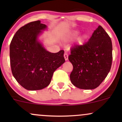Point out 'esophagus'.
Returning <instances> with one entry per match:
<instances>
[{
	"mask_svg": "<svg viewBox=\"0 0 122 122\" xmlns=\"http://www.w3.org/2000/svg\"><path fill=\"white\" fill-rule=\"evenodd\" d=\"M64 58H65V60H66V61L68 60V54H67V53H64Z\"/></svg>",
	"mask_w": 122,
	"mask_h": 122,
	"instance_id": "34e87169",
	"label": "esophagus"
}]
</instances>
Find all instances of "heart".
Masks as SVG:
<instances>
[{"instance_id":"b5f03b06","label":"heart","mask_w":122,"mask_h":122,"mask_svg":"<svg viewBox=\"0 0 122 122\" xmlns=\"http://www.w3.org/2000/svg\"><path fill=\"white\" fill-rule=\"evenodd\" d=\"M77 34H78V32H77V31L73 32V34H72V36H77ZM84 37H82V38H81L80 39V42H82V41L84 40Z\"/></svg>"}]
</instances>
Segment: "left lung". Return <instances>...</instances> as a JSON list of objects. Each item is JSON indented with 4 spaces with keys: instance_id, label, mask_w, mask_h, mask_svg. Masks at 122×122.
<instances>
[{
    "instance_id": "left-lung-1",
    "label": "left lung",
    "mask_w": 122,
    "mask_h": 122,
    "mask_svg": "<svg viewBox=\"0 0 122 122\" xmlns=\"http://www.w3.org/2000/svg\"><path fill=\"white\" fill-rule=\"evenodd\" d=\"M68 58L73 67L70 75L73 84L80 89L97 88L111 68L112 45L110 36L99 26L88 41L71 48Z\"/></svg>"
}]
</instances>
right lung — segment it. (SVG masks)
I'll return each instance as SVG.
<instances>
[{
	"mask_svg": "<svg viewBox=\"0 0 122 122\" xmlns=\"http://www.w3.org/2000/svg\"><path fill=\"white\" fill-rule=\"evenodd\" d=\"M46 28L40 20L30 22L16 32L10 45L12 73L27 90H40L48 86L53 73L65 62L64 50L49 52L37 41Z\"/></svg>",
	"mask_w": 122,
	"mask_h": 122,
	"instance_id": "right-lung-1",
	"label": "right lung"
}]
</instances>
